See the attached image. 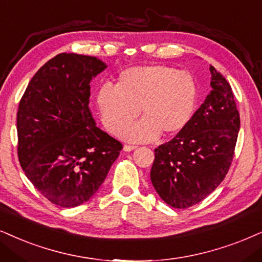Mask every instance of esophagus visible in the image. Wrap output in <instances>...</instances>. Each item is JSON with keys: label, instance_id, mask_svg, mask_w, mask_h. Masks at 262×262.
<instances>
[{"label": "esophagus", "instance_id": "esophagus-1", "mask_svg": "<svg viewBox=\"0 0 262 262\" xmlns=\"http://www.w3.org/2000/svg\"><path fill=\"white\" fill-rule=\"evenodd\" d=\"M137 147H138V146H134V145H124L123 150L127 151V152H130V151L135 150V148H137Z\"/></svg>", "mask_w": 262, "mask_h": 262}]
</instances>
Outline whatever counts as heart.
I'll use <instances>...</instances> for the list:
<instances>
[{"label": "heart", "instance_id": "1", "mask_svg": "<svg viewBox=\"0 0 262 262\" xmlns=\"http://www.w3.org/2000/svg\"><path fill=\"white\" fill-rule=\"evenodd\" d=\"M198 87L192 75L167 65L135 66L122 71L117 84L99 88L97 104L110 133L134 142L163 133L175 137L190 124L197 108ZM140 110L144 118L127 127Z\"/></svg>", "mask_w": 262, "mask_h": 262}]
</instances>
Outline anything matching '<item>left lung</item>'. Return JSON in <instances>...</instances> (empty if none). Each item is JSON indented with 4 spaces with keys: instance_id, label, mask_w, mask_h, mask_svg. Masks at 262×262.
Wrapping results in <instances>:
<instances>
[{
    "instance_id": "obj_1",
    "label": "left lung",
    "mask_w": 262,
    "mask_h": 262,
    "mask_svg": "<svg viewBox=\"0 0 262 262\" xmlns=\"http://www.w3.org/2000/svg\"><path fill=\"white\" fill-rule=\"evenodd\" d=\"M211 92L190 124L155 148L151 183L165 203L185 209L200 203L223 183L239 132V112L232 88L210 66Z\"/></svg>"
}]
</instances>
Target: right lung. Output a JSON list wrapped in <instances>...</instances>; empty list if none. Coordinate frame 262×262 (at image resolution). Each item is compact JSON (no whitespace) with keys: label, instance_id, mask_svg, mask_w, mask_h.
I'll return each mask as SVG.
<instances>
[{"label":"right lung","instance_id":"obj_1","mask_svg":"<svg viewBox=\"0 0 262 262\" xmlns=\"http://www.w3.org/2000/svg\"><path fill=\"white\" fill-rule=\"evenodd\" d=\"M105 68L95 57L61 53L36 72L19 102V163L36 190L59 207L87 202L123 148L95 125L88 107L89 83Z\"/></svg>","mask_w":262,"mask_h":262}]
</instances>
